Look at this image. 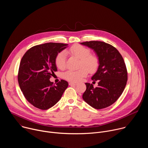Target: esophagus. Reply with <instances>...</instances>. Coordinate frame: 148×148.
I'll use <instances>...</instances> for the list:
<instances>
[{"instance_id": "obj_1", "label": "esophagus", "mask_w": 148, "mask_h": 148, "mask_svg": "<svg viewBox=\"0 0 148 148\" xmlns=\"http://www.w3.org/2000/svg\"><path fill=\"white\" fill-rule=\"evenodd\" d=\"M69 85L70 86H77V83L76 82H70L69 83Z\"/></svg>"}]
</instances>
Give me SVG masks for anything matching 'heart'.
Segmentation results:
<instances>
[{"instance_id":"b5f03b06","label":"heart","mask_w":148,"mask_h":148,"mask_svg":"<svg viewBox=\"0 0 148 148\" xmlns=\"http://www.w3.org/2000/svg\"><path fill=\"white\" fill-rule=\"evenodd\" d=\"M66 52L74 55L80 59L79 69L77 70H69L63 74V77L71 82H78L88 73V70L94 72L99 66V59L97 56L91 54L89 49L81 45L75 44L72 46ZM55 64L60 70L64 69L66 66V53L65 51L59 52L55 58Z\"/></svg>"}]
</instances>
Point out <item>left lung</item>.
<instances>
[{"label":"left lung","instance_id":"left-lung-1","mask_svg":"<svg viewBox=\"0 0 148 148\" xmlns=\"http://www.w3.org/2000/svg\"><path fill=\"white\" fill-rule=\"evenodd\" d=\"M94 50L99 59V66L92 80L98 81V87L86 83L87 89L82 98L97 110L107 108L121 95L128 80V73L123 58L112 45L99 41L81 43Z\"/></svg>","mask_w":148,"mask_h":148}]
</instances>
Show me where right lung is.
Listing matches in <instances>:
<instances>
[{
    "label": "right lung",
    "mask_w": 148,
    "mask_h": 148,
    "mask_svg": "<svg viewBox=\"0 0 148 148\" xmlns=\"http://www.w3.org/2000/svg\"><path fill=\"white\" fill-rule=\"evenodd\" d=\"M68 45L47 43L28 50L21 60L18 82L25 97L34 107L46 110L60 99L68 87V82L61 79L56 85L50 81L57 71L55 64L57 54Z\"/></svg>",
    "instance_id": "add662e5"
}]
</instances>
